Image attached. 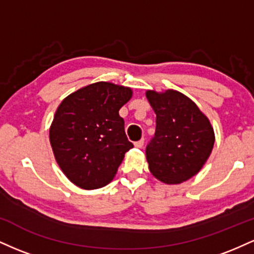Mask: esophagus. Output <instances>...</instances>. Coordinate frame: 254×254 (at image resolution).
<instances>
[{
  "mask_svg": "<svg viewBox=\"0 0 254 254\" xmlns=\"http://www.w3.org/2000/svg\"><path fill=\"white\" fill-rule=\"evenodd\" d=\"M143 144H144V139L143 138L139 139V141H137V142H135V143H133V145H135L136 148H142V147H143Z\"/></svg>",
  "mask_w": 254,
  "mask_h": 254,
  "instance_id": "esophagus-1",
  "label": "esophagus"
}]
</instances>
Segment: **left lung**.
Listing matches in <instances>:
<instances>
[{
    "instance_id": "1",
    "label": "left lung",
    "mask_w": 254,
    "mask_h": 254,
    "mask_svg": "<svg viewBox=\"0 0 254 254\" xmlns=\"http://www.w3.org/2000/svg\"><path fill=\"white\" fill-rule=\"evenodd\" d=\"M145 97L156 115L155 136L145 150L150 173L167 185L186 182L210 156L214 127L199 107L178 90L149 89Z\"/></svg>"
}]
</instances>
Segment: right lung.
<instances>
[{"mask_svg": "<svg viewBox=\"0 0 254 254\" xmlns=\"http://www.w3.org/2000/svg\"><path fill=\"white\" fill-rule=\"evenodd\" d=\"M132 97L130 87L90 83L64 98L50 127V144L64 176L83 190L110 184L133 147L119 110Z\"/></svg>", "mask_w": 254, "mask_h": 254, "instance_id": "add662e5", "label": "right lung"}]
</instances>
